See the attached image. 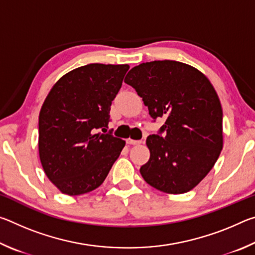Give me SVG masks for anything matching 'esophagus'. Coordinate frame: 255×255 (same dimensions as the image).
<instances>
[{
  "mask_svg": "<svg viewBox=\"0 0 255 255\" xmlns=\"http://www.w3.org/2000/svg\"><path fill=\"white\" fill-rule=\"evenodd\" d=\"M140 143H141V140H133V139H130V138L127 139V144H129V145H138Z\"/></svg>",
  "mask_w": 255,
  "mask_h": 255,
  "instance_id": "34e87169",
  "label": "esophagus"
}]
</instances>
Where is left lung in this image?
I'll use <instances>...</instances> for the list:
<instances>
[{
  "instance_id": "1",
  "label": "left lung",
  "mask_w": 255,
  "mask_h": 255,
  "mask_svg": "<svg viewBox=\"0 0 255 255\" xmlns=\"http://www.w3.org/2000/svg\"><path fill=\"white\" fill-rule=\"evenodd\" d=\"M153 119L164 118V136L149 135L148 162L140 174L169 195L192 190L213 169L223 148V109L204 73L176 60H154L132 67L125 77Z\"/></svg>"
}]
</instances>
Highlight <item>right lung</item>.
Here are the masks:
<instances>
[{"instance_id":"add662e5","label":"right lung","mask_w":255,"mask_h":255,"mask_svg":"<svg viewBox=\"0 0 255 255\" xmlns=\"http://www.w3.org/2000/svg\"><path fill=\"white\" fill-rule=\"evenodd\" d=\"M128 70V64L77 67L56 82L42 103L40 162L64 195L80 196L100 187L125 147V140L97 131L107 130L111 103Z\"/></svg>"}]
</instances>
